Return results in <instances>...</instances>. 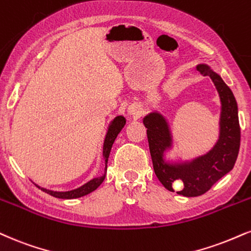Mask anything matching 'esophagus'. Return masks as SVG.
Here are the masks:
<instances>
[{
	"label": "esophagus",
	"mask_w": 251,
	"mask_h": 251,
	"mask_svg": "<svg viewBox=\"0 0 251 251\" xmlns=\"http://www.w3.org/2000/svg\"><path fill=\"white\" fill-rule=\"evenodd\" d=\"M129 112H131L132 114H137V116H138V114H139V111L137 110V107H129Z\"/></svg>",
	"instance_id": "obj_1"
}]
</instances>
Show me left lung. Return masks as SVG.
<instances>
[{"mask_svg": "<svg viewBox=\"0 0 251 251\" xmlns=\"http://www.w3.org/2000/svg\"><path fill=\"white\" fill-rule=\"evenodd\" d=\"M198 70L212 78L222 102L221 134L213 151L189 165L172 166L165 164L162 152L170 146V132L160 114H149L144 119L147 128V139L153 168L160 182L168 191L174 192L173 185L181 181L180 195L199 196L209 191L222 176L230 172L236 162L241 143V128L238 123L237 104L231 90L222 78L206 65H199Z\"/></svg>", "mask_w": 251, "mask_h": 251, "instance_id": "8db88e82", "label": "left lung"}]
</instances>
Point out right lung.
I'll return each instance as SVG.
<instances>
[{"mask_svg":"<svg viewBox=\"0 0 251 251\" xmlns=\"http://www.w3.org/2000/svg\"><path fill=\"white\" fill-rule=\"evenodd\" d=\"M125 123H126L125 118L122 116L117 117L116 119L112 122V124H111L110 128H108L106 138H105V141H104V149H102V155H104L105 162H106V167H107L108 155H110L111 149H112V145L114 143V140H116L117 135L119 134V132L122 131L124 126H125ZM104 179H105V175H102V176H99V177H96V179L89 181V182L85 183L84 186L79 187V188L74 189V191H69V192H53V191H48V189L41 188L39 186H37V187L39 189H42L43 192L50 194L51 196H55V198L77 199V198H80V196L89 194V193H91L95 191V189L98 188V187L101 185V182L104 181Z\"/></svg>","mask_w":251,"mask_h":251,"instance_id":"right-lung-1","label":"right lung"}]
</instances>
